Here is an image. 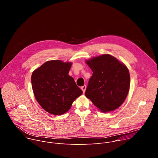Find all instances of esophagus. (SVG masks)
I'll use <instances>...</instances> for the list:
<instances>
[{"mask_svg": "<svg viewBox=\"0 0 158 158\" xmlns=\"http://www.w3.org/2000/svg\"><path fill=\"white\" fill-rule=\"evenodd\" d=\"M86 87H87V86H86L85 85H83V86H82V87H81V89H82V91H83V93H85V91Z\"/></svg>", "mask_w": 158, "mask_h": 158, "instance_id": "1", "label": "esophagus"}]
</instances>
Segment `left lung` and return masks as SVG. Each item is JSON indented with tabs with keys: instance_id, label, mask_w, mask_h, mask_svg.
Listing matches in <instances>:
<instances>
[{
	"instance_id": "obj_1",
	"label": "left lung",
	"mask_w": 158,
	"mask_h": 158,
	"mask_svg": "<svg viewBox=\"0 0 158 158\" xmlns=\"http://www.w3.org/2000/svg\"><path fill=\"white\" fill-rule=\"evenodd\" d=\"M85 62L93 72L88 82L85 96L103 112L121 106L130 87L127 67L109 54L93 57Z\"/></svg>"
}]
</instances>
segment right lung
<instances>
[{
    "mask_svg": "<svg viewBox=\"0 0 158 158\" xmlns=\"http://www.w3.org/2000/svg\"><path fill=\"white\" fill-rule=\"evenodd\" d=\"M71 65L69 62L49 60L32 73L34 96L40 106L50 114L57 116L65 113L82 93L73 77L69 76Z\"/></svg>",
    "mask_w": 158,
    "mask_h": 158,
    "instance_id": "1",
    "label": "right lung"
}]
</instances>
